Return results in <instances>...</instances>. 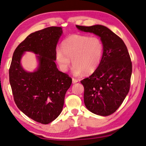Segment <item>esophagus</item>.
<instances>
[{
    "label": "esophagus",
    "instance_id": "obj_1",
    "mask_svg": "<svg viewBox=\"0 0 146 146\" xmlns=\"http://www.w3.org/2000/svg\"><path fill=\"white\" fill-rule=\"evenodd\" d=\"M78 82V80H76L75 78H72V83L73 84H76Z\"/></svg>",
    "mask_w": 146,
    "mask_h": 146
}]
</instances>
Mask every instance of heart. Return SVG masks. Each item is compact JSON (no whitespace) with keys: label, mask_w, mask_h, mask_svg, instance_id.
<instances>
[{"label":"heart","mask_w":146,"mask_h":146,"mask_svg":"<svg viewBox=\"0 0 146 146\" xmlns=\"http://www.w3.org/2000/svg\"><path fill=\"white\" fill-rule=\"evenodd\" d=\"M103 52V44L98 37L75 34L62 42V48H57L55 59L64 72L68 70L72 62L73 75L79 76L84 72L92 73L97 70L102 61Z\"/></svg>","instance_id":"1"}]
</instances>
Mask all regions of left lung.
Listing matches in <instances>:
<instances>
[{"instance_id": "8db88e82", "label": "left lung", "mask_w": 146, "mask_h": 146, "mask_svg": "<svg viewBox=\"0 0 146 146\" xmlns=\"http://www.w3.org/2000/svg\"><path fill=\"white\" fill-rule=\"evenodd\" d=\"M78 30L99 36L103 44L102 59L92 75L81 81L86 108L96 115L107 116L117 110L128 94L132 64L124 41L107 27L76 25Z\"/></svg>"}]
</instances>
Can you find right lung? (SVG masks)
I'll list each match as a JSON object with an SVG mask.
<instances>
[{
  "mask_svg": "<svg viewBox=\"0 0 146 146\" xmlns=\"http://www.w3.org/2000/svg\"><path fill=\"white\" fill-rule=\"evenodd\" d=\"M62 29L50 27L29 35L17 46L9 68V82L18 108L34 121L46 124L61 113L66 91L72 80L58 70L55 50ZM26 51L36 54L38 66L34 72L23 68Z\"/></svg>",
  "mask_w": 146,
  "mask_h": 146,
  "instance_id": "obj_1",
  "label": "right lung"
}]
</instances>
